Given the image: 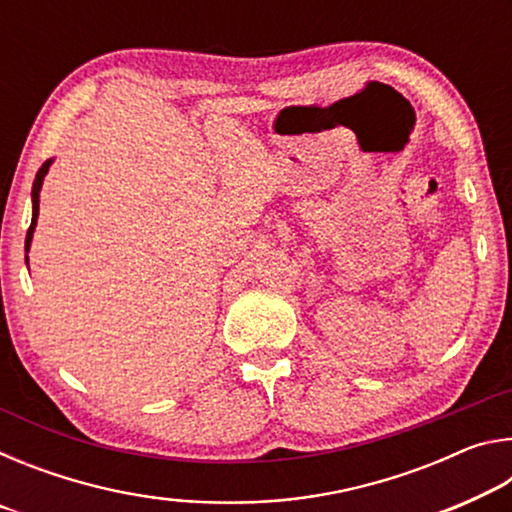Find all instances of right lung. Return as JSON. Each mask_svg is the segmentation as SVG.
Segmentation results:
<instances>
[{
	"mask_svg": "<svg viewBox=\"0 0 512 512\" xmlns=\"http://www.w3.org/2000/svg\"><path fill=\"white\" fill-rule=\"evenodd\" d=\"M49 164L51 160H47L42 167L38 169L36 173V180H33V189H31V198H33V219H31V225H29V232H27V244H24V248H27L29 253V246H31V237H33V230H36V223H38V210H40V187H42V180H45V173L49 171Z\"/></svg>",
	"mask_w": 512,
	"mask_h": 512,
	"instance_id": "add662e5",
	"label": "right lung"
}]
</instances>
